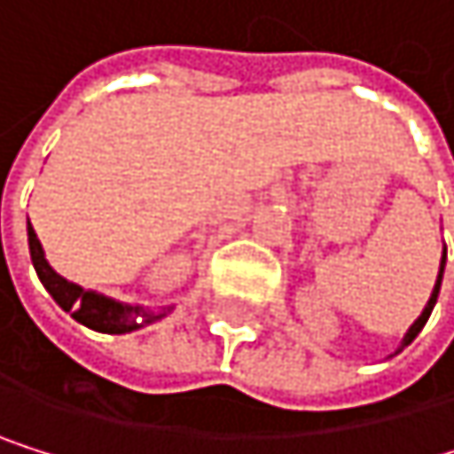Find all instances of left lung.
<instances>
[{"label": "left lung", "mask_w": 454, "mask_h": 454, "mask_svg": "<svg viewBox=\"0 0 454 454\" xmlns=\"http://www.w3.org/2000/svg\"><path fill=\"white\" fill-rule=\"evenodd\" d=\"M444 264H447V247H444V255H442V267H439V278H435V286H433V294H430V300H427V305H425V310H422V316L409 326V333H406V338H403V346H409L419 333H422V326L427 324V318H430V313H433V305H435V300H439V288H442V278H444Z\"/></svg>", "instance_id": "obj_1"}]
</instances>
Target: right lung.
I'll use <instances>...</instances> for the list:
<instances>
[{
    "label": "right lung",
    "mask_w": 454,
    "mask_h": 454,
    "mask_svg": "<svg viewBox=\"0 0 454 454\" xmlns=\"http://www.w3.org/2000/svg\"><path fill=\"white\" fill-rule=\"evenodd\" d=\"M27 234H29V255H32V264L35 272L40 278V283L45 286V291L54 296V302L70 313L78 324L95 329V333H106V335H125L133 333V329H141L146 324L160 321L171 308H163L160 313L146 310L141 305H125V302H116L111 296H103L98 291H83L81 286L65 280L62 275H57L51 270V264L45 261L43 245L32 229V223L27 225Z\"/></svg>",
    "instance_id": "1"
}]
</instances>
